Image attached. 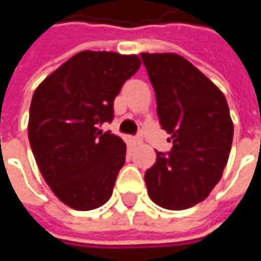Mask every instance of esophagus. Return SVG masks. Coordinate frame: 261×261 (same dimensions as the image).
Instances as JSON below:
<instances>
[{"mask_svg":"<svg viewBox=\"0 0 261 261\" xmlns=\"http://www.w3.org/2000/svg\"><path fill=\"white\" fill-rule=\"evenodd\" d=\"M141 141H142L141 137H134V138L131 140V142H133V144H140Z\"/></svg>","mask_w":261,"mask_h":261,"instance_id":"esophagus-1","label":"esophagus"}]
</instances>
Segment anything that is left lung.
Segmentation results:
<instances>
[{
    "label": "left lung",
    "mask_w": 261,
    "mask_h": 261,
    "mask_svg": "<svg viewBox=\"0 0 261 261\" xmlns=\"http://www.w3.org/2000/svg\"><path fill=\"white\" fill-rule=\"evenodd\" d=\"M156 95L159 124L173 147L156 151L145 172L148 194L166 210H186L205 200L232 147L233 123L224 93L201 71L175 53H141Z\"/></svg>",
    "instance_id": "8db88e82"
}]
</instances>
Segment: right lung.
Segmentation results:
<instances>
[{
  "label": "right lung",
  "instance_id": "right-lung-1",
  "mask_svg": "<svg viewBox=\"0 0 261 261\" xmlns=\"http://www.w3.org/2000/svg\"><path fill=\"white\" fill-rule=\"evenodd\" d=\"M136 54L85 50L48 75L33 93L28 136L51 192L65 205L89 211L113 193L125 144L99 127L112 121L114 97L136 74Z\"/></svg>",
  "mask_w": 261,
  "mask_h": 261
}]
</instances>
